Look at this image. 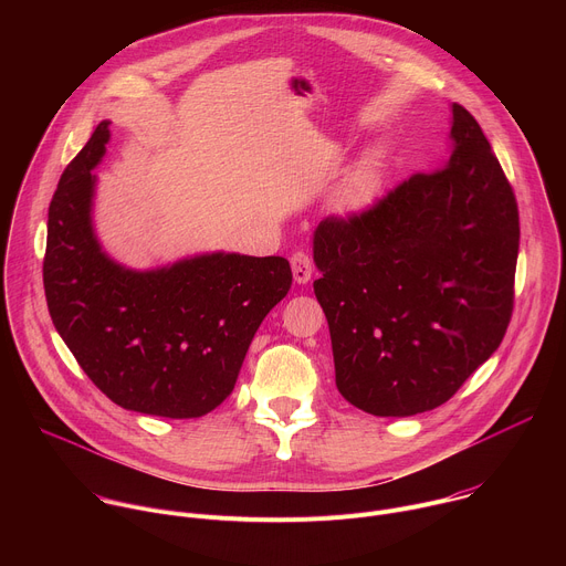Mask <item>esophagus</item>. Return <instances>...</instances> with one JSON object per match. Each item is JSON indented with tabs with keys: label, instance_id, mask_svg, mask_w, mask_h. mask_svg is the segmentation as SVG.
Returning a JSON list of instances; mask_svg holds the SVG:
<instances>
[{
	"label": "esophagus",
	"instance_id": "obj_1",
	"mask_svg": "<svg viewBox=\"0 0 566 566\" xmlns=\"http://www.w3.org/2000/svg\"><path fill=\"white\" fill-rule=\"evenodd\" d=\"M291 269H293V277L297 284H306L313 275V260L306 251H295L291 255Z\"/></svg>",
	"mask_w": 566,
	"mask_h": 566
}]
</instances>
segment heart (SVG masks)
I'll list each match as a JSON object with an SVG mask.
<instances>
[{
    "label": "heart",
    "instance_id": "obj_1",
    "mask_svg": "<svg viewBox=\"0 0 566 566\" xmlns=\"http://www.w3.org/2000/svg\"><path fill=\"white\" fill-rule=\"evenodd\" d=\"M365 192H367V184H365L363 179H358V181H354V184L349 186V190H347V195H345V201H347V203H360V201L365 199Z\"/></svg>",
    "mask_w": 566,
    "mask_h": 566
}]
</instances>
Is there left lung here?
Wrapping results in <instances>:
<instances>
[{"mask_svg":"<svg viewBox=\"0 0 566 566\" xmlns=\"http://www.w3.org/2000/svg\"><path fill=\"white\" fill-rule=\"evenodd\" d=\"M446 168L417 172L374 206L313 234L336 385L374 417L434 410L500 347L513 315L520 212L461 105Z\"/></svg>","mask_w":566,"mask_h":566,"instance_id":"left-lung-1","label":"left lung"}]
</instances>
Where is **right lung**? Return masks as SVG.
<instances>
[{"mask_svg": "<svg viewBox=\"0 0 566 566\" xmlns=\"http://www.w3.org/2000/svg\"><path fill=\"white\" fill-rule=\"evenodd\" d=\"M103 120L60 177L49 206L44 293L77 365L116 406L197 419L232 391L266 313L289 293L284 258L212 253L132 271L103 251L92 226Z\"/></svg>", "mask_w": 566, "mask_h": 566, "instance_id": "add662e5", "label": "right lung"}]
</instances>
